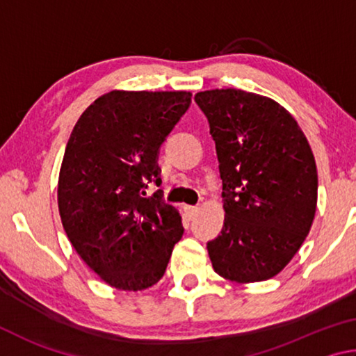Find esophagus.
Wrapping results in <instances>:
<instances>
[{
    "mask_svg": "<svg viewBox=\"0 0 356 356\" xmlns=\"http://www.w3.org/2000/svg\"><path fill=\"white\" fill-rule=\"evenodd\" d=\"M184 210H185L186 216H190V218H191V216L197 212V207H195V206H185Z\"/></svg>",
    "mask_w": 356,
    "mask_h": 356,
    "instance_id": "1",
    "label": "esophagus"
}]
</instances>
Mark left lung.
<instances>
[{
	"label": "left lung",
	"instance_id": "left-lung-1",
	"mask_svg": "<svg viewBox=\"0 0 356 356\" xmlns=\"http://www.w3.org/2000/svg\"><path fill=\"white\" fill-rule=\"evenodd\" d=\"M215 140L225 225L207 243L216 273L248 284L273 278L297 254L317 206L316 160L293 116L242 89L195 95Z\"/></svg>",
	"mask_w": 356,
	"mask_h": 356
}]
</instances>
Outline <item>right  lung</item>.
<instances>
[{"mask_svg": "<svg viewBox=\"0 0 356 356\" xmlns=\"http://www.w3.org/2000/svg\"><path fill=\"white\" fill-rule=\"evenodd\" d=\"M191 104L186 91H114L94 100L72 130L58 207L72 246L108 286L138 292L165 275L184 227L160 195V146Z\"/></svg>", "mask_w": 356, "mask_h": 356, "instance_id": "1", "label": "right lung"}]
</instances>
